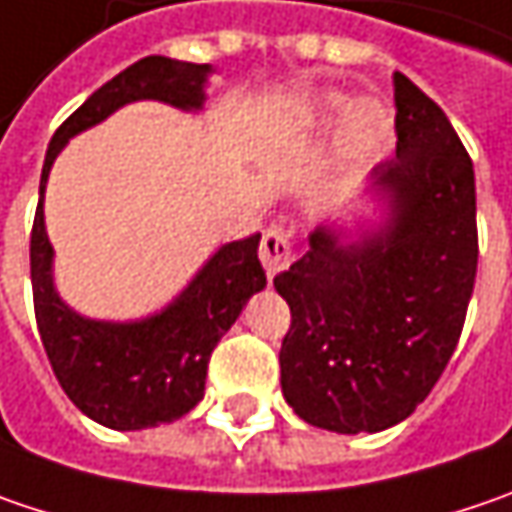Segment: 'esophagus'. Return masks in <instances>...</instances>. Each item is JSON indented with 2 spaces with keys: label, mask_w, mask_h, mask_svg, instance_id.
<instances>
[{
  "label": "esophagus",
  "mask_w": 512,
  "mask_h": 512,
  "mask_svg": "<svg viewBox=\"0 0 512 512\" xmlns=\"http://www.w3.org/2000/svg\"><path fill=\"white\" fill-rule=\"evenodd\" d=\"M292 257H295L292 240H289V234H286L284 228H266V234L260 240V263H263L266 275L272 278V275L284 272L286 266L292 263Z\"/></svg>",
  "instance_id": "34e87169"
}]
</instances>
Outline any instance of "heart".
<instances>
[{
  "label": "heart",
  "instance_id": "1",
  "mask_svg": "<svg viewBox=\"0 0 512 512\" xmlns=\"http://www.w3.org/2000/svg\"><path fill=\"white\" fill-rule=\"evenodd\" d=\"M347 101L342 95H327L321 101V118L333 121ZM394 138V115L385 104L365 98L350 106L345 130L339 138V165L345 173H365L385 156Z\"/></svg>",
  "mask_w": 512,
  "mask_h": 512
}]
</instances>
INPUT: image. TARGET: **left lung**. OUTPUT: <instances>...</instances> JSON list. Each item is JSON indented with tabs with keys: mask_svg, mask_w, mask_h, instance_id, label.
<instances>
[{
	"mask_svg": "<svg viewBox=\"0 0 512 512\" xmlns=\"http://www.w3.org/2000/svg\"><path fill=\"white\" fill-rule=\"evenodd\" d=\"M397 153L368 194L385 226L347 240L330 226L275 278L292 324L281 388L310 426L382 432L420 406L464 330L478 269L472 159L443 109L394 72Z\"/></svg>",
	"mask_w": 512,
	"mask_h": 512,
	"instance_id": "obj_1",
	"label": "left lung"
}]
</instances>
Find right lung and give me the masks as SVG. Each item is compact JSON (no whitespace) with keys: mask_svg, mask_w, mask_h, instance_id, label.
Listing matches in <instances>:
<instances>
[{"mask_svg":"<svg viewBox=\"0 0 512 512\" xmlns=\"http://www.w3.org/2000/svg\"><path fill=\"white\" fill-rule=\"evenodd\" d=\"M211 66L170 57H144L106 80L60 124L48 144L40 176V205L31 228V286L40 339L66 397L106 429L136 432L173 423L202 400L208 359L246 301L266 286L257 260L260 234L217 249L182 295L162 313L141 321L83 318L54 289L43 194L48 170L66 141L133 101H165L179 109H202Z\"/></svg>","mask_w":512,"mask_h":512,"instance_id":"right-lung-1","label":"right lung"}]
</instances>
